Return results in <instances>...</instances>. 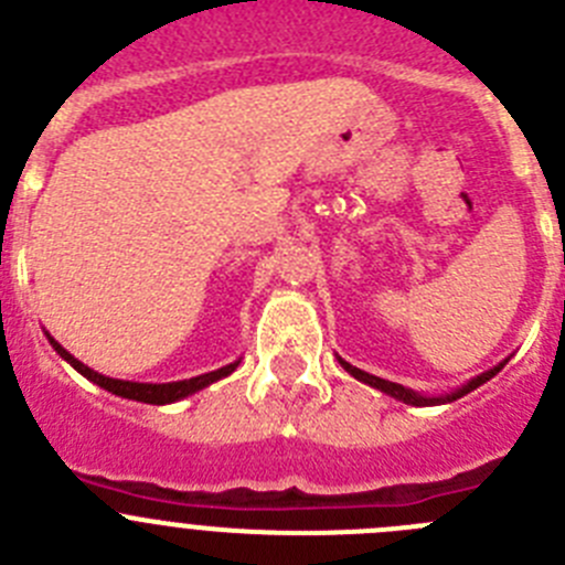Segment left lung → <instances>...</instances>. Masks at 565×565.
Segmentation results:
<instances>
[{
	"label": "left lung",
	"mask_w": 565,
	"mask_h": 565,
	"mask_svg": "<svg viewBox=\"0 0 565 565\" xmlns=\"http://www.w3.org/2000/svg\"><path fill=\"white\" fill-rule=\"evenodd\" d=\"M504 362H508V360H504ZM504 362H499V365H497V367H490V371L479 373V376H473L471 382H466V384H462V387L451 390V393H446V395H420V393H415V390L404 387V384H395V382H387V379L371 376V373L360 371V367L348 365L345 360H340V365L345 367V371L351 373V376L360 379L362 384H371V387L382 390L384 395H390V398H395V402L413 404V407H435V404H449V402H457V398H462V395H466V393H471V390H477L479 384L490 382V379H493V376H497L499 371H502Z\"/></svg>",
	"instance_id": "left-lung-1"
}]
</instances>
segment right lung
I'll return each mask as SVG.
<instances>
[{
    "instance_id": "obj_1",
    "label": "right lung",
    "mask_w": 565,
    "mask_h": 565,
    "mask_svg": "<svg viewBox=\"0 0 565 565\" xmlns=\"http://www.w3.org/2000/svg\"><path fill=\"white\" fill-rule=\"evenodd\" d=\"M46 340H50V345L55 348L57 354L63 356V360L68 362V365L75 367L81 376H86L88 382L99 384L103 390H108V393L114 395H122V398H130V402H141V404H175L181 402V398H186V395L198 393V390L209 387V384L220 382V379L231 376V373L239 367L242 360L231 362V365L225 367H217V371H211V373H203V376H192V379H183V382H167V384H150V382H125V379H110V376H103V373L92 371L88 365H83L81 360H75V356L68 354L66 348L61 345V342L55 340V337L46 334Z\"/></svg>"
}]
</instances>
